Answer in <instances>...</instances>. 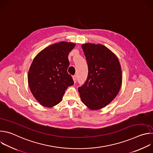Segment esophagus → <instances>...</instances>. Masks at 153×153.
I'll return each instance as SVG.
<instances>
[{"mask_svg":"<svg viewBox=\"0 0 153 153\" xmlns=\"http://www.w3.org/2000/svg\"><path fill=\"white\" fill-rule=\"evenodd\" d=\"M73 79L74 82L76 83V80H77V77H76V75L73 76Z\"/></svg>","mask_w":153,"mask_h":153,"instance_id":"esophagus-1","label":"esophagus"}]
</instances>
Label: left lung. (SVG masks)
<instances>
[{"label":"left lung","mask_w":153,"mask_h":153,"mask_svg":"<svg viewBox=\"0 0 153 153\" xmlns=\"http://www.w3.org/2000/svg\"><path fill=\"white\" fill-rule=\"evenodd\" d=\"M88 67L85 83L78 91L82 102L91 110H97L110 103L120 89L122 75L117 57L101 44L82 45Z\"/></svg>","instance_id":"left-lung-1"}]
</instances>
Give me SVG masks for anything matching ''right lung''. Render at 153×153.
Instances as JSON below:
<instances>
[{"mask_svg":"<svg viewBox=\"0 0 153 153\" xmlns=\"http://www.w3.org/2000/svg\"><path fill=\"white\" fill-rule=\"evenodd\" d=\"M76 44L60 42L50 45L34 57L28 74V85L35 99L42 106L53 107L60 103L74 81L67 70L69 53Z\"/></svg>","mask_w":153,"mask_h":153,"instance_id":"obj_1","label":"right lung"}]
</instances>
